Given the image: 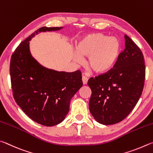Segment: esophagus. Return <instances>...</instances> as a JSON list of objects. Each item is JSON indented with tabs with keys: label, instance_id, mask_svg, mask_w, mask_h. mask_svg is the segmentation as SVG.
<instances>
[{
	"label": "esophagus",
	"instance_id": "1",
	"mask_svg": "<svg viewBox=\"0 0 153 153\" xmlns=\"http://www.w3.org/2000/svg\"><path fill=\"white\" fill-rule=\"evenodd\" d=\"M82 83H83L84 85L87 84V82H88V78L87 77L85 76V75H82Z\"/></svg>",
	"mask_w": 153,
	"mask_h": 153
}]
</instances>
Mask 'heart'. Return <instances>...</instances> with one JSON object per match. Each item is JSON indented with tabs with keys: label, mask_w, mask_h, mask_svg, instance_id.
Instances as JSON below:
<instances>
[{
	"label": "heart",
	"mask_w": 153,
	"mask_h": 153,
	"mask_svg": "<svg viewBox=\"0 0 153 153\" xmlns=\"http://www.w3.org/2000/svg\"><path fill=\"white\" fill-rule=\"evenodd\" d=\"M74 60L81 64L82 58L88 57L87 64L96 73L103 74L113 68L118 58L120 45L116 37L100 33L87 35L76 43Z\"/></svg>",
	"instance_id": "b5f03b06"
}]
</instances>
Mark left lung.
Wrapping results in <instances>:
<instances>
[{"instance_id": "8db88e82", "label": "left lung", "mask_w": 153, "mask_h": 153, "mask_svg": "<svg viewBox=\"0 0 153 153\" xmlns=\"http://www.w3.org/2000/svg\"><path fill=\"white\" fill-rule=\"evenodd\" d=\"M125 49L113 69L91 78L89 111L97 122L111 125L127 117L140 99L145 79L144 56L137 45L125 35Z\"/></svg>"}]
</instances>
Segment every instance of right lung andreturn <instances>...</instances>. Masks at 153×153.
<instances>
[{
    "label": "right lung",
    "instance_id": "add662e5",
    "mask_svg": "<svg viewBox=\"0 0 153 153\" xmlns=\"http://www.w3.org/2000/svg\"><path fill=\"white\" fill-rule=\"evenodd\" d=\"M61 27H43L21 43L10 59V75L13 97L17 105L34 122L53 126L65 119L70 101L82 86L80 71H57L41 65L29 49V42L40 32Z\"/></svg>",
    "mask_w": 153,
    "mask_h": 153
}]
</instances>
